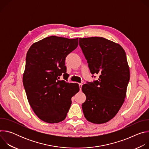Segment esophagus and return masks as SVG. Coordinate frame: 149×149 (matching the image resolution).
I'll use <instances>...</instances> for the list:
<instances>
[{
    "label": "esophagus",
    "mask_w": 149,
    "mask_h": 149,
    "mask_svg": "<svg viewBox=\"0 0 149 149\" xmlns=\"http://www.w3.org/2000/svg\"><path fill=\"white\" fill-rule=\"evenodd\" d=\"M82 83H80L79 84V90H81V88H82Z\"/></svg>",
    "instance_id": "esophagus-1"
}]
</instances>
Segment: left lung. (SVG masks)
Segmentation results:
<instances>
[{
    "label": "left lung",
    "instance_id": "obj_1",
    "mask_svg": "<svg viewBox=\"0 0 149 149\" xmlns=\"http://www.w3.org/2000/svg\"><path fill=\"white\" fill-rule=\"evenodd\" d=\"M79 46L92 74L98 80L84 84L86 100L82 108L84 117L94 124L111 120L126 96L130 70L125 52L118 44L102 37L79 38Z\"/></svg>",
    "mask_w": 149,
    "mask_h": 149
}]
</instances>
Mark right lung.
<instances>
[{"mask_svg": "<svg viewBox=\"0 0 149 149\" xmlns=\"http://www.w3.org/2000/svg\"><path fill=\"white\" fill-rule=\"evenodd\" d=\"M78 45V38L51 36L33 44L26 58L23 75L28 102L39 118L48 123L64 120L79 90L77 83L59 80L68 77L65 60Z\"/></svg>", "mask_w": 149, "mask_h": 149, "instance_id": "1", "label": "right lung"}]
</instances>
